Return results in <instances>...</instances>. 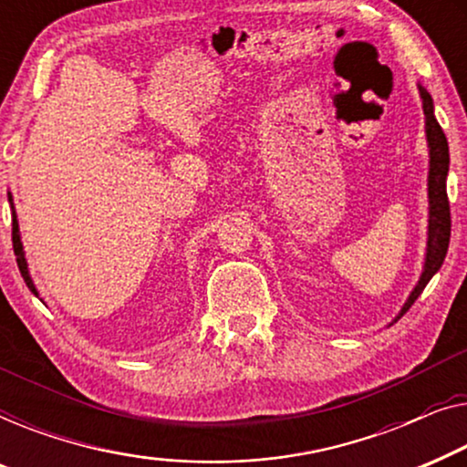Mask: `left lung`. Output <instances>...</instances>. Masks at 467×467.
<instances>
[{"instance_id":"8db88e82","label":"left lung","mask_w":467,"mask_h":467,"mask_svg":"<svg viewBox=\"0 0 467 467\" xmlns=\"http://www.w3.org/2000/svg\"><path fill=\"white\" fill-rule=\"evenodd\" d=\"M421 90L423 97V114H425V133H428L430 143V233H428V254H425L423 275L415 285V290L406 300V305L400 311L398 319L415 305V300L421 296L425 285L430 279L440 271L442 262L449 252L451 241V207L449 196H446V175H449V143L442 127H440L436 116H433L431 97L425 88Z\"/></svg>"}]
</instances>
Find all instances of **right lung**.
Here are the masks:
<instances>
[{
	"label": "right lung",
	"instance_id": "add662e5",
	"mask_svg": "<svg viewBox=\"0 0 467 467\" xmlns=\"http://www.w3.org/2000/svg\"><path fill=\"white\" fill-rule=\"evenodd\" d=\"M12 201V196H8ZM12 247H15V255H16V265H18V271H21L25 284L31 292L37 296V290L34 285V281L29 277V271H27V262H25V255H23V245H21V234H18V222H16V215H15V207H12Z\"/></svg>",
	"mask_w": 467,
	"mask_h": 467
}]
</instances>
